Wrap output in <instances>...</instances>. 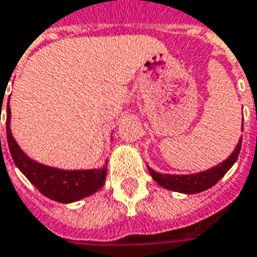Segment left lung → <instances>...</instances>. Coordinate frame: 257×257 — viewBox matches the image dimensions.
Returning <instances> with one entry per match:
<instances>
[{"instance_id":"left-lung-1","label":"left lung","mask_w":257,"mask_h":257,"mask_svg":"<svg viewBox=\"0 0 257 257\" xmlns=\"http://www.w3.org/2000/svg\"><path fill=\"white\" fill-rule=\"evenodd\" d=\"M241 146L242 138L239 139L235 150L228 159L224 160L221 164L213 167L207 171L189 174V175H171V174H160V172H156L152 168H149V172H150L152 178L160 186H163L166 189L181 192V193H188V195L199 193V192L206 191V189L211 188L213 185H216L225 175V172L234 166V163L238 160V156L241 152Z\"/></svg>"}]
</instances>
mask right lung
I'll use <instances>...</instances> for the list:
<instances>
[{
	"label": "right lung",
	"mask_w": 257,
	"mask_h": 257,
	"mask_svg": "<svg viewBox=\"0 0 257 257\" xmlns=\"http://www.w3.org/2000/svg\"><path fill=\"white\" fill-rule=\"evenodd\" d=\"M10 100L7 105V139L16 167L44 196L60 203H72L97 192L105 182L107 168L101 170H58L29 159L11 134Z\"/></svg>",
	"instance_id": "right-lung-1"
}]
</instances>
